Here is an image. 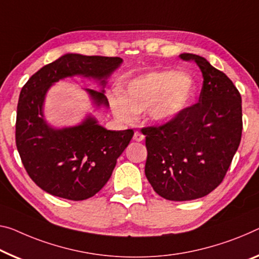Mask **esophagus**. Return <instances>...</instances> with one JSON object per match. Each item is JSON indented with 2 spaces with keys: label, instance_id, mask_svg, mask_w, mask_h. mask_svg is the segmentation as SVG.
<instances>
[{
  "label": "esophagus",
  "instance_id": "esophagus-1",
  "mask_svg": "<svg viewBox=\"0 0 259 259\" xmlns=\"http://www.w3.org/2000/svg\"><path fill=\"white\" fill-rule=\"evenodd\" d=\"M133 139L135 141H142L143 139H145V135H143L141 132H139V131H135V133H134V135H133Z\"/></svg>",
  "mask_w": 259,
  "mask_h": 259
}]
</instances>
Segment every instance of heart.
<instances>
[{
	"label": "heart",
	"mask_w": 259,
	"mask_h": 259,
	"mask_svg": "<svg viewBox=\"0 0 259 259\" xmlns=\"http://www.w3.org/2000/svg\"><path fill=\"white\" fill-rule=\"evenodd\" d=\"M193 91V78L188 74L153 71L131 78L120 89L121 95H110L109 101L114 116L122 121H132L135 114L148 109L154 120L165 121L188 106Z\"/></svg>",
	"instance_id": "heart-1"
}]
</instances>
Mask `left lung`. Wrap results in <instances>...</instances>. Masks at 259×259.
Wrapping results in <instances>:
<instances>
[{"label": "left lung", "instance_id": "1", "mask_svg": "<svg viewBox=\"0 0 259 259\" xmlns=\"http://www.w3.org/2000/svg\"><path fill=\"white\" fill-rule=\"evenodd\" d=\"M180 58L201 70L199 102L165 124L141 130L147 180L158 196L174 201L205 197L221 184L243 128L241 95L232 79L205 58L191 53Z\"/></svg>", "mask_w": 259, "mask_h": 259}]
</instances>
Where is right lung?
I'll return each instance as SVG.
<instances>
[{"label": "right lung", "mask_w": 259, "mask_h": 259, "mask_svg": "<svg viewBox=\"0 0 259 259\" xmlns=\"http://www.w3.org/2000/svg\"><path fill=\"white\" fill-rule=\"evenodd\" d=\"M122 59L66 54L44 66L21 90L16 118V146L27 175L52 196L85 200L110 180L117 158L128 146L133 130L109 131L91 117L81 125L54 130L46 124L42 103L50 87L73 75L105 84ZM97 105H109L104 90L87 89Z\"/></svg>", "instance_id": "right-lung-1"}]
</instances>
